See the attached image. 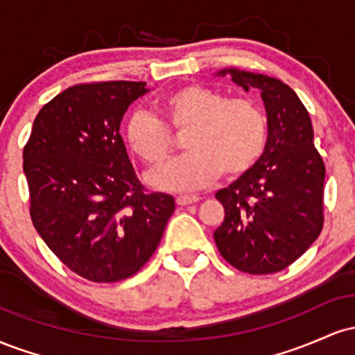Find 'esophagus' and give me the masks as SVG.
<instances>
[{
  "mask_svg": "<svg viewBox=\"0 0 355 355\" xmlns=\"http://www.w3.org/2000/svg\"><path fill=\"white\" fill-rule=\"evenodd\" d=\"M200 200L198 195H178L177 197V203L178 205H190V203H195Z\"/></svg>",
  "mask_w": 355,
  "mask_h": 355,
  "instance_id": "obj_1",
  "label": "esophagus"
}]
</instances>
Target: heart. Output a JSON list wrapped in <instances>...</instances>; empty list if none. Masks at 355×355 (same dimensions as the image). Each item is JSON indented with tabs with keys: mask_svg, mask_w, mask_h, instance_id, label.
Masks as SVG:
<instances>
[{
	"mask_svg": "<svg viewBox=\"0 0 355 355\" xmlns=\"http://www.w3.org/2000/svg\"><path fill=\"white\" fill-rule=\"evenodd\" d=\"M158 110L170 128H189L183 140L189 152L150 175L157 189L198 190L222 172L240 177L259 162L267 146V115L250 98H229L217 88L187 85L165 95ZM125 140L150 166L164 164L173 146L168 128L144 110L128 116Z\"/></svg>",
	"mask_w": 355,
	"mask_h": 355,
	"instance_id": "b5f03b06",
	"label": "heart"
}]
</instances>
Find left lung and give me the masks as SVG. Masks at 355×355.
Returning <instances> with one entry per match:
<instances>
[{
  "mask_svg": "<svg viewBox=\"0 0 355 355\" xmlns=\"http://www.w3.org/2000/svg\"><path fill=\"white\" fill-rule=\"evenodd\" d=\"M245 92L259 89L268 120V140L259 162L217 191L225 209L214 232L223 259L247 274H274L295 262L324 225L325 166L313 146L309 112L284 81L225 68Z\"/></svg>",
  "mask_w": 355,
  "mask_h": 355,
  "instance_id": "8db88e82",
  "label": "left lung"
}]
</instances>
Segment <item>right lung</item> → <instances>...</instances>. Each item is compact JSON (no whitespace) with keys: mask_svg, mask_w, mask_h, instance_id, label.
<instances>
[{"mask_svg":"<svg viewBox=\"0 0 355 355\" xmlns=\"http://www.w3.org/2000/svg\"><path fill=\"white\" fill-rule=\"evenodd\" d=\"M144 81L76 85L48 101L23 150L36 232L70 270L118 282L153 255L175 210L172 195L137 178L120 125Z\"/></svg>","mask_w":355,"mask_h":355,"instance_id":"obj_1","label":"right lung"}]
</instances>
